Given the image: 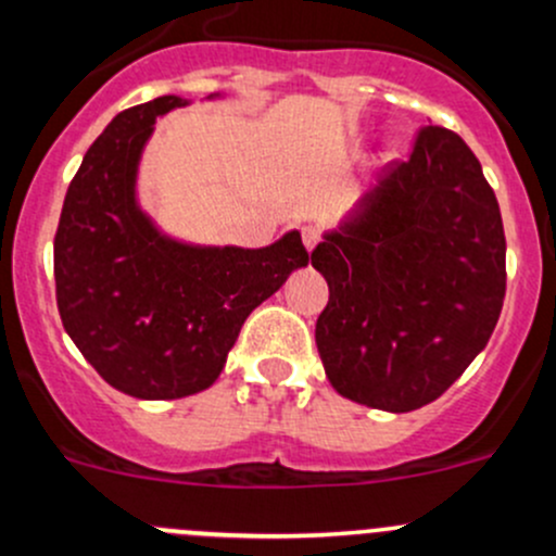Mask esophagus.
Instances as JSON below:
<instances>
[{"label": "esophagus", "instance_id": "obj_1", "mask_svg": "<svg viewBox=\"0 0 556 556\" xmlns=\"http://www.w3.org/2000/svg\"><path fill=\"white\" fill-rule=\"evenodd\" d=\"M301 239H304V247L306 250H314V247L319 244V231L317 228H312V226H306V228H301Z\"/></svg>", "mask_w": 556, "mask_h": 556}]
</instances>
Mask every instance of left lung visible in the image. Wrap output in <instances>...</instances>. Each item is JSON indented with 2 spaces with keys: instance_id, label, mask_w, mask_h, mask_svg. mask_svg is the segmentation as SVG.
Here are the masks:
<instances>
[{
  "instance_id": "obj_1",
  "label": "left lung",
  "mask_w": 556,
  "mask_h": 556,
  "mask_svg": "<svg viewBox=\"0 0 556 556\" xmlns=\"http://www.w3.org/2000/svg\"><path fill=\"white\" fill-rule=\"evenodd\" d=\"M312 266L330 288L314 339L339 395L395 414L444 395L506 299V233L479 159L422 126Z\"/></svg>"
}]
</instances>
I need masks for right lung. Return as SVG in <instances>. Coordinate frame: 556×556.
Listing matches in <instances>:
<instances>
[{
    "label": "right lung",
    "mask_w": 556,
    "mask_h": 556,
    "mask_svg": "<svg viewBox=\"0 0 556 556\" xmlns=\"http://www.w3.org/2000/svg\"><path fill=\"white\" fill-rule=\"evenodd\" d=\"M188 99L117 112L66 190L53 239L61 323L99 377L142 401H174L220 377L244 319L309 263L301 233L244 247L164 237L137 204L155 117Z\"/></svg>",
    "instance_id": "1"
}]
</instances>
